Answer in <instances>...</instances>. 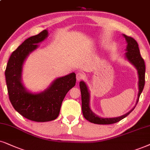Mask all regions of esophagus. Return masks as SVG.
Returning <instances> with one entry per match:
<instances>
[{
    "label": "esophagus",
    "instance_id": "1",
    "mask_svg": "<svg viewBox=\"0 0 150 150\" xmlns=\"http://www.w3.org/2000/svg\"><path fill=\"white\" fill-rule=\"evenodd\" d=\"M85 78V75L83 73H81V72H78L76 74V79L77 81L81 80V79H84Z\"/></svg>",
    "mask_w": 150,
    "mask_h": 150
}]
</instances>
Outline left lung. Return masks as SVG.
Returning <instances> with one entry per match:
<instances>
[{
  "instance_id": "8db88e82",
  "label": "left lung",
  "mask_w": 150,
  "mask_h": 150,
  "mask_svg": "<svg viewBox=\"0 0 150 150\" xmlns=\"http://www.w3.org/2000/svg\"><path fill=\"white\" fill-rule=\"evenodd\" d=\"M123 37L125 38L126 42L127 43L126 48L127 52L125 54V58L130 62L132 65L134 66L137 70L138 75V98L136 100V105H137L139 97L143 91L144 86H145V65L143 59L142 58L140 53V50L138 48V43L135 39L132 37H128L125 35H123ZM81 95V110H82L83 115L89 122L98 125H110L117 122L122 120L123 118L127 116L129 113L134 109V107L128 113L121 115L119 117H102L98 116L92 111L90 107V93L87 87L86 83L84 81L79 82Z\"/></svg>"
}]
</instances>
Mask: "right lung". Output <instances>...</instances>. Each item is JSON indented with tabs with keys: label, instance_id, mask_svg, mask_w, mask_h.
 Masks as SVG:
<instances>
[{
	"label": "right lung",
	"instance_id": "add662e5",
	"mask_svg": "<svg viewBox=\"0 0 150 150\" xmlns=\"http://www.w3.org/2000/svg\"><path fill=\"white\" fill-rule=\"evenodd\" d=\"M48 36V30H44L25 40L12 53L5 72L9 98L13 107L25 118L35 122L55 120L66 93L76 83L75 73H71L54 79L42 92L32 93L24 86L22 82L24 62L30 53L38 48V43Z\"/></svg>",
	"mask_w": 150,
	"mask_h": 150
}]
</instances>
